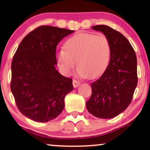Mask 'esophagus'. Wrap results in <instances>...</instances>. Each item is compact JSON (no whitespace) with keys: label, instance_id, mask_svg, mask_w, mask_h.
Instances as JSON below:
<instances>
[{"label":"esophagus","instance_id":"1","mask_svg":"<svg viewBox=\"0 0 150 150\" xmlns=\"http://www.w3.org/2000/svg\"><path fill=\"white\" fill-rule=\"evenodd\" d=\"M73 87H78V86L80 85V82H79V81H77L76 80H73Z\"/></svg>","mask_w":150,"mask_h":150}]
</instances>
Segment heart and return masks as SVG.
I'll return each mask as SVG.
<instances>
[{
	"label": "heart",
	"mask_w": 150,
	"mask_h": 150,
	"mask_svg": "<svg viewBox=\"0 0 150 150\" xmlns=\"http://www.w3.org/2000/svg\"><path fill=\"white\" fill-rule=\"evenodd\" d=\"M56 53L58 68L69 75L77 64V75L88 79L102 74L109 64L111 46L103 34L81 33L73 36Z\"/></svg>",
	"instance_id": "1"
}]
</instances>
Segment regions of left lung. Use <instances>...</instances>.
<instances>
[{
    "label": "left lung",
    "instance_id": "8db88e82",
    "mask_svg": "<svg viewBox=\"0 0 150 150\" xmlns=\"http://www.w3.org/2000/svg\"><path fill=\"white\" fill-rule=\"evenodd\" d=\"M108 39L111 59L104 73L91 83L92 96L86 102L87 110L99 118H111L126 109L137 85V58L129 41L106 25L93 26Z\"/></svg>",
    "mask_w": 150,
    "mask_h": 150
}]
</instances>
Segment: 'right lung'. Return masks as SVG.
Instances as JSON below:
<instances>
[{
    "instance_id": "right-lung-1",
    "label": "right lung",
    "mask_w": 150,
    "mask_h": 150,
    "mask_svg": "<svg viewBox=\"0 0 150 150\" xmlns=\"http://www.w3.org/2000/svg\"><path fill=\"white\" fill-rule=\"evenodd\" d=\"M73 30L40 26L19 45L11 64L10 89L19 111L39 122L56 118L64 108L73 80L56 69V46Z\"/></svg>"
}]
</instances>
